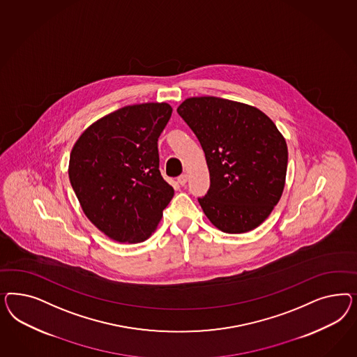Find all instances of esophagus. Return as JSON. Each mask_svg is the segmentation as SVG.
<instances>
[{
  "label": "esophagus",
  "mask_w": 357,
  "mask_h": 357,
  "mask_svg": "<svg viewBox=\"0 0 357 357\" xmlns=\"http://www.w3.org/2000/svg\"><path fill=\"white\" fill-rule=\"evenodd\" d=\"M178 183L181 184V185H184V184L187 183V175H185V174L181 175V176L178 178Z\"/></svg>",
  "instance_id": "obj_1"
}]
</instances>
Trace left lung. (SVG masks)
I'll use <instances>...</instances> for the list:
<instances>
[{"label":"left lung","instance_id":"left-lung-1","mask_svg":"<svg viewBox=\"0 0 357 357\" xmlns=\"http://www.w3.org/2000/svg\"><path fill=\"white\" fill-rule=\"evenodd\" d=\"M176 111L206 153L211 187L199 203L208 220L229 234L259 227L285 185L280 130L259 108L224 98H187Z\"/></svg>","mask_w":357,"mask_h":357}]
</instances>
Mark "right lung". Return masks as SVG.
<instances>
[{"label":"right lung","mask_w":357,"mask_h":357,"mask_svg":"<svg viewBox=\"0 0 357 357\" xmlns=\"http://www.w3.org/2000/svg\"><path fill=\"white\" fill-rule=\"evenodd\" d=\"M172 112L165 102L119 108L89 126L70 151L69 181L84 213L116 242L146 241L173 199L157 146Z\"/></svg>","instance_id":"right-lung-1"}]
</instances>
